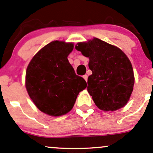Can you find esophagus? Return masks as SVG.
Listing matches in <instances>:
<instances>
[{"label": "esophagus", "instance_id": "34e87169", "mask_svg": "<svg viewBox=\"0 0 153 153\" xmlns=\"http://www.w3.org/2000/svg\"><path fill=\"white\" fill-rule=\"evenodd\" d=\"M83 78H84V80H85V81H87V80H88V75H83Z\"/></svg>", "mask_w": 153, "mask_h": 153}]
</instances>
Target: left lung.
Segmentation results:
<instances>
[{"label": "left lung", "instance_id": "8db88e82", "mask_svg": "<svg viewBox=\"0 0 153 153\" xmlns=\"http://www.w3.org/2000/svg\"><path fill=\"white\" fill-rule=\"evenodd\" d=\"M75 49L89 59L92 74L88 78L87 91L95 105L105 111L126 105L134 85L133 67L127 56L97 38L78 43Z\"/></svg>", "mask_w": 153, "mask_h": 153}]
</instances>
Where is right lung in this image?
Returning a JSON list of instances; mask_svg holds the SVG:
<instances>
[{
  "label": "right lung",
  "instance_id": "1",
  "mask_svg": "<svg viewBox=\"0 0 153 153\" xmlns=\"http://www.w3.org/2000/svg\"><path fill=\"white\" fill-rule=\"evenodd\" d=\"M72 49V43L52 42L33 56L27 67V91L36 107L48 115L68 113L87 86L69 63L67 56Z\"/></svg>",
  "mask_w": 153,
  "mask_h": 153
}]
</instances>
